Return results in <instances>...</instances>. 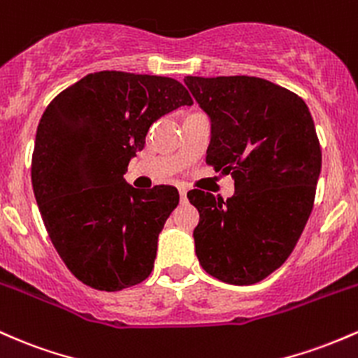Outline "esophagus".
<instances>
[{
    "label": "esophagus",
    "instance_id": "1",
    "mask_svg": "<svg viewBox=\"0 0 358 358\" xmlns=\"http://www.w3.org/2000/svg\"><path fill=\"white\" fill-rule=\"evenodd\" d=\"M179 198H180V203H184L187 198V189L186 187H179Z\"/></svg>",
    "mask_w": 358,
    "mask_h": 358
}]
</instances>
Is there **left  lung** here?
Here are the masks:
<instances>
[{
	"label": "left lung",
	"mask_w": 358,
	"mask_h": 358,
	"mask_svg": "<svg viewBox=\"0 0 358 358\" xmlns=\"http://www.w3.org/2000/svg\"><path fill=\"white\" fill-rule=\"evenodd\" d=\"M184 83L211 122L206 162L235 180L227 201L187 192L199 211L196 255L210 275L250 286L286 262L311 215L321 172L315 123L298 94L266 79Z\"/></svg>",
	"instance_id": "left-lung-1"
}]
</instances>
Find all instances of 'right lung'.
Here are the masks:
<instances>
[{
  "instance_id": "obj_1",
  "label": "right lung",
  "mask_w": 358,
  "mask_h": 358,
  "mask_svg": "<svg viewBox=\"0 0 358 358\" xmlns=\"http://www.w3.org/2000/svg\"><path fill=\"white\" fill-rule=\"evenodd\" d=\"M191 104L172 78L101 71L43 111L31 157L35 199L60 259L86 286L122 291L150 275L179 194L172 186L135 189L123 174L152 123Z\"/></svg>"
}]
</instances>
